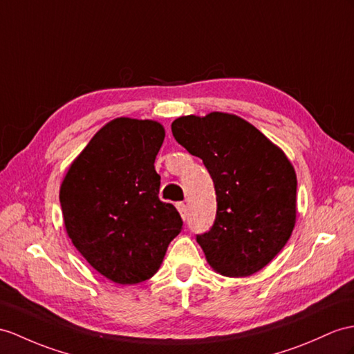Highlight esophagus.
Masks as SVG:
<instances>
[{
  "label": "esophagus",
  "instance_id": "34e87169",
  "mask_svg": "<svg viewBox=\"0 0 354 354\" xmlns=\"http://www.w3.org/2000/svg\"><path fill=\"white\" fill-rule=\"evenodd\" d=\"M177 209H178L180 214H182V218L186 219L187 218V205L185 203H178L177 204Z\"/></svg>",
  "mask_w": 354,
  "mask_h": 354
}]
</instances>
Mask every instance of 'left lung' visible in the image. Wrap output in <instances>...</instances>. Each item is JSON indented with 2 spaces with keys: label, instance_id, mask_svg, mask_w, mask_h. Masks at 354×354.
<instances>
[{
  "label": "left lung",
  "instance_id": "obj_1",
  "mask_svg": "<svg viewBox=\"0 0 354 354\" xmlns=\"http://www.w3.org/2000/svg\"><path fill=\"white\" fill-rule=\"evenodd\" d=\"M171 131L203 159L214 183L216 218L196 234L207 261L230 278L261 270L295 228L297 178L290 160L252 124L223 112L180 117Z\"/></svg>",
  "mask_w": 354,
  "mask_h": 354
}]
</instances>
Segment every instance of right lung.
I'll return each mask as SVG.
<instances>
[{"label": "right lung", "instance_id": "1", "mask_svg": "<svg viewBox=\"0 0 354 354\" xmlns=\"http://www.w3.org/2000/svg\"><path fill=\"white\" fill-rule=\"evenodd\" d=\"M165 138L150 120L117 118L91 138L59 189L72 243L117 283L151 278L183 230L177 209L159 200L154 159Z\"/></svg>", "mask_w": 354, "mask_h": 354}]
</instances>
